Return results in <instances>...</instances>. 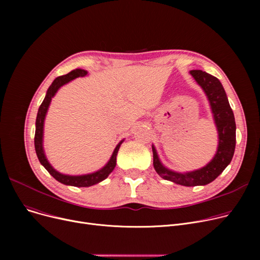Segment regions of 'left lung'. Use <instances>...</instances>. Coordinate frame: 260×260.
<instances>
[{
	"instance_id": "1",
	"label": "left lung",
	"mask_w": 260,
	"mask_h": 260,
	"mask_svg": "<svg viewBox=\"0 0 260 260\" xmlns=\"http://www.w3.org/2000/svg\"><path fill=\"white\" fill-rule=\"evenodd\" d=\"M189 74L206 92L218 131V147L214 158L206 167L199 170L178 173L167 169L162 165L156 148L152 145L154 169L163 179L184 186L206 185L214 181L230 165L234 156L236 145V123L226 93L220 81L202 71H190Z\"/></svg>"
}]
</instances>
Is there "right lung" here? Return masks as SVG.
Returning a JSON list of instances; mask_svg holds the SVG:
<instances>
[{"instance_id": "add662e5", "label": "right lung", "mask_w": 260, "mask_h": 260, "mask_svg": "<svg viewBox=\"0 0 260 260\" xmlns=\"http://www.w3.org/2000/svg\"><path fill=\"white\" fill-rule=\"evenodd\" d=\"M87 75V72L84 70H81V68H77V70L72 71L71 73H68L67 75L60 76L58 78L54 79V81L47 89L45 98L42 102V104L40 105L38 115H37V120H36V134H35V148H36V153L38 156V159L40 161L41 165H42L47 172L53 177L54 179L58 180L59 182L66 184V185H72V186H78V187H86V186H91L93 184H97L104 179H106L108 175L111 174L115 167H116V159H117V154L119 151V147L122 144L123 140L118 143L116 148L114 149V153L109 159V161L106 163L105 167H103L101 170L87 174V175H80V176H71V175H64L54 170L50 163L47 161L46 156L44 154V149H43V129H44V120L46 113L48 111V107L51 101V98L53 97L58 89L63 86L64 84L68 83V82L78 78V77H84Z\"/></svg>"}]
</instances>
